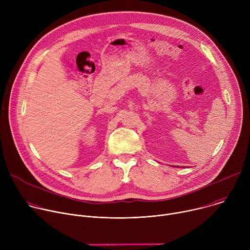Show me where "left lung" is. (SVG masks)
I'll use <instances>...</instances> for the list:
<instances>
[{
  "mask_svg": "<svg viewBox=\"0 0 250 250\" xmlns=\"http://www.w3.org/2000/svg\"><path fill=\"white\" fill-rule=\"evenodd\" d=\"M174 167H177V168H180L179 166H175V165H174ZM181 168H182V167H181ZM183 168H184V167H183Z\"/></svg>",
  "mask_w": 250,
  "mask_h": 250,
  "instance_id": "8db88e82",
  "label": "left lung"
}]
</instances>
